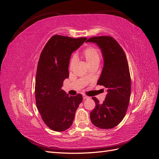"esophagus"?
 Wrapping results in <instances>:
<instances>
[{
  "label": "esophagus",
  "mask_w": 159,
  "mask_h": 159,
  "mask_svg": "<svg viewBox=\"0 0 159 159\" xmlns=\"http://www.w3.org/2000/svg\"><path fill=\"white\" fill-rule=\"evenodd\" d=\"M83 98H84V99H89V98H90V97H89V96H88V95H86L84 94V95H83Z\"/></svg>",
  "instance_id": "1"
}]
</instances>
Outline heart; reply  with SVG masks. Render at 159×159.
I'll return each instance as SVG.
<instances>
[{"instance_id": "1", "label": "heart", "mask_w": 159, "mask_h": 159, "mask_svg": "<svg viewBox=\"0 0 159 159\" xmlns=\"http://www.w3.org/2000/svg\"><path fill=\"white\" fill-rule=\"evenodd\" d=\"M82 56L85 59L86 61L89 66L93 65H98L101 60L100 53L97 48L93 46H89L86 47L82 51ZM76 62V57L75 56H73L70 60L69 68L71 70L73 68Z\"/></svg>"}]
</instances>
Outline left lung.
I'll return each mask as SVG.
<instances>
[{"instance_id": "8db88e82", "label": "left lung", "mask_w": 159, "mask_h": 159, "mask_svg": "<svg viewBox=\"0 0 159 159\" xmlns=\"http://www.w3.org/2000/svg\"><path fill=\"white\" fill-rule=\"evenodd\" d=\"M88 42L96 43L102 50L104 66L97 84L107 89L103 103L92 98L95 107L90 113V119L100 129H112L125 116L131 97V80L127 57L119 43L111 36L91 37Z\"/></svg>"}]
</instances>
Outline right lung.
Instances as JSON below:
<instances>
[{
    "instance_id": "obj_1",
    "label": "right lung",
    "mask_w": 159,
    "mask_h": 159,
    "mask_svg": "<svg viewBox=\"0 0 159 159\" xmlns=\"http://www.w3.org/2000/svg\"><path fill=\"white\" fill-rule=\"evenodd\" d=\"M86 40L85 37L54 35L40 54L36 76V103L43 121L54 131H64L71 126L75 111L82 102L80 93L69 96L61 87L64 80L69 78L71 54Z\"/></svg>"
}]
</instances>
